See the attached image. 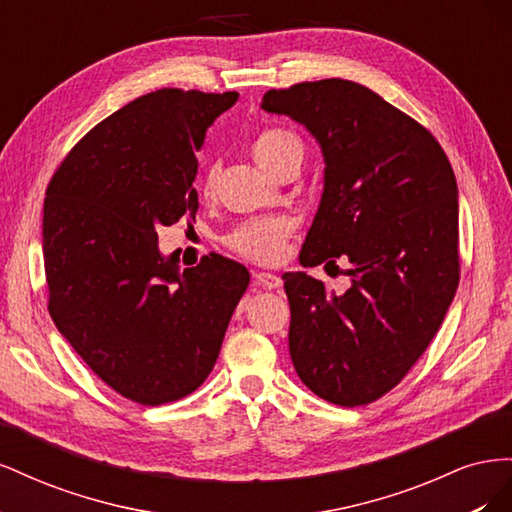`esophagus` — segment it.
I'll return each instance as SVG.
<instances>
[{
    "label": "esophagus",
    "instance_id": "obj_1",
    "mask_svg": "<svg viewBox=\"0 0 512 512\" xmlns=\"http://www.w3.org/2000/svg\"><path fill=\"white\" fill-rule=\"evenodd\" d=\"M254 284L258 288H265V290H275L282 286V280L273 273H267V271H260V273H254Z\"/></svg>",
    "mask_w": 512,
    "mask_h": 512
}]
</instances>
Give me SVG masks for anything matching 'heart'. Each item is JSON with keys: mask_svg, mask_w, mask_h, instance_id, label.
I'll use <instances>...</instances> for the list:
<instances>
[{"mask_svg": "<svg viewBox=\"0 0 512 512\" xmlns=\"http://www.w3.org/2000/svg\"><path fill=\"white\" fill-rule=\"evenodd\" d=\"M290 149H301L299 138L286 130H262L252 143L254 160L271 175ZM215 181V173L209 170L205 179V192H211ZM292 232V222L284 215L275 218H260L241 224L228 237V245L232 252L239 256L260 262V265H273L280 260L286 250V239Z\"/></svg>", "mask_w": 512, "mask_h": 512, "instance_id": "obj_1", "label": "heart"}]
</instances>
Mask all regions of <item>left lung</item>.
<instances>
[{"label":"left lung","mask_w":512,"mask_h":512,"mask_svg":"<svg viewBox=\"0 0 512 512\" xmlns=\"http://www.w3.org/2000/svg\"><path fill=\"white\" fill-rule=\"evenodd\" d=\"M260 108L316 138L324 188L299 262H350V288L284 273L301 382L337 406L389 393L425 352L459 284V192L421 123L354 81L271 89Z\"/></svg>","instance_id":"obj_1"}]
</instances>
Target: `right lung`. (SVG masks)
Segmentation results:
<instances>
[{"label": "right lung", "instance_id": "right-lung-1", "mask_svg": "<svg viewBox=\"0 0 512 512\" xmlns=\"http://www.w3.org/2000/svg\"><path fill=\"white\" fill-rule=\"evenodd\" d=\"M237 91L158 89L85 134L44 200L49 314L76 354L143 406L196 391L218 361L250 284L239 262L211 254L179 269L158 228L194 220V151Z\"/></svg>", "mask_w": 512, "mask_h": 512}]
</instances>
